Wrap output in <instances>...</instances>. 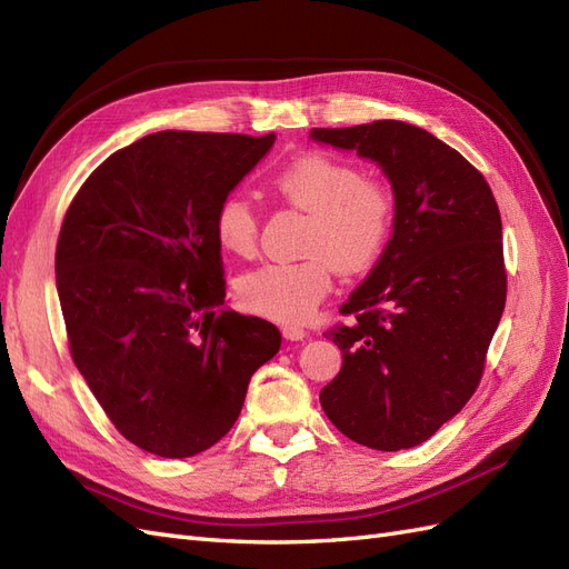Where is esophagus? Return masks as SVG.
Masks as SVG:
<instances>
[{"label":"esophagus","mask_w":569,"mask_h":569,"mask_svg":"<svg viewBox=\"0 0 569 569\" xmlns=\"http://www.w3.org/2000/svg\"><path fill=\"white\" fill-rule=\"evenodd\" d=\"M306 335L308 332L303 330V327H299V325H284L282 327V337L289 339V341H303Z\"/></svg>","instance_id":"esophagus-1"}]
</instances>
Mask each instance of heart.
<instances>
[{
	"label": "heart",
	"instance_id": "1",
	"mask_svg": "<svg viewBox=\"0 0 569 569\" xmlns=\"http://www.w3.org/2000/svg\"><path fill=\"white\" fill-rule=\"evenodd\" d=\"M270 189L287 203L311 213L299 263H266L237 280L244 311L274 322H301L330 295L332 268L358 274L382 256L391 226L393 199L387 184L360 178V170L322 151H303L270 176ZM213 234L222 251L251 256L258 220L251 201L230 192L213 213Z\"/></svg>",
	"mask_w": 569,
	"mask_h": 569
}]
</instances>
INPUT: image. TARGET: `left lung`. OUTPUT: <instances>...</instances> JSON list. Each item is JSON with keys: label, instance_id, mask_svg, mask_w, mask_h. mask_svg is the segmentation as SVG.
<instances>
[{"label": "left lung", "instance_id": "left-lung-1", "mask_svg": "<svg viewBox=\"0 0 569 569\" xmlns=\"http://www.w3.org/2000/svg\"><path fill=\"white\" fill-rule=\"evenodd\" d=\"M313 142L382 168L391 239L327 332L341 370L320 406L341 435L377 451L412 449L475 393L506 308L503 228L479 170L403 120L313 128Z\"/></svg>", "mask_w": 569, "mask_h": 569}]
</instances>
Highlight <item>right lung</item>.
<instances>
[{"label": "right lung", "mask_w": 569, "mask_h": 569, "mask_svg": "<svg viewBox=\"0 0 569 569\" xmlns=\"http://www.w3.org/2000/svg\"><path fill=\"white\" fill-rule=\"evenodd\" d=\"M272 144V132H153L111 153L66 211L57 291L73 363L153 456L211 449L280 351L272 322L226 308L213 234L218 201Z\"/></svg>", "instance_id": "add662e5"}]
</instances>
